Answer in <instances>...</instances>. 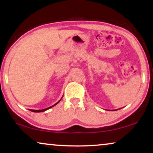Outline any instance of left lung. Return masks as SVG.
<instances>
[{"label":"left lung","mask_w":153,"mask_h":153,"mask_svg":"<svg viewBox=\"0 0 153 153\" xmlns=\"http://www.w3.org/2000/svg\"><path fill=\"white\" fill-rule=\"evenodd\" d=\"M112 111H116V110H112Z\"/></svg>","instance_id":"1"}]
</instances>
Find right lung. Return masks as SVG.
I'll return each mask as SVG.
<instances>
[{
  "label": "right lung",
  "mask_w": 153,
  "mask_h": 153,
  "mask_svg": "<svg viewBox=\"0 0 153 153\" xmlns=\"http://www.w3.org/2000/svg\"><path fill=\"white\" fill-rule=\"evenodd\" d=\"M61 98V99H62ZM61 99H60L59 101H58L57 103H56L55 104H54V105H53V106H49V107H48V108H45V109H41V110H33V109H29L30 111H33V112H43V111H47V110H48L49 109V108H51V107H53V106H54L55 105H56V104H57L58 102H59L60 100H61Z\"/></svg>",
  "instance_id": "right-lung-1"
}]
</instances>
